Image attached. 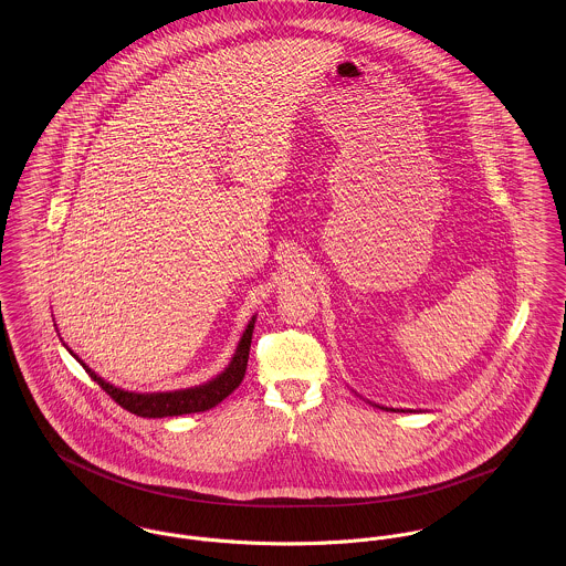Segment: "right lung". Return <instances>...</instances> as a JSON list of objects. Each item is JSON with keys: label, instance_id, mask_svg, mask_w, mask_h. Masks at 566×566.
Listing matches in <instances>:
<instances>
[{"label": "right lung", "instance_id": "right-lung-1", "mask_svg": "<svg viewBox=\"0 0 566 566\" xmlns=\"http://www.w3.org/2000/svg\"><path fill=\"white\" fill-rule=\"evenodd\" d=\"M252 328H254V318L248 323L243 331L242 339L238 344V350L229 364V368L218 375L213 381L198 386V388H187V390H174V392H153V395H137V392H126L122 388H115L106 384L102 377H97L88 366L82 364V368L88 373V377L115 401L128 409L130 413L144 416V418H163V416H182V413H196V411H207L218 403H222L240 384L245 375L248 366V353H250V339H252ZM76 357V355H74Z\"/></svg>", "mask_w": 566, "mask_h": 566}]
</instances>
